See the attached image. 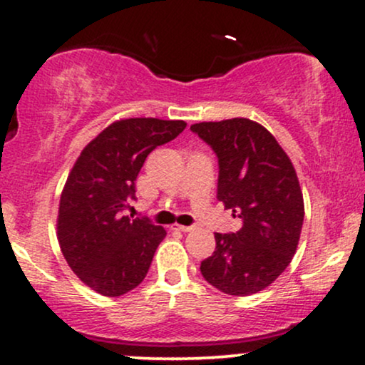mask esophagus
I'll list each match as a JSON object with an SVG mask.
<instances>
[{
    "instance_id": "34e87169",
    "label": "esophagus",
    "mask_w": 365,
    "mask_h": 365,
    "mask_svg": "<svg viewBox=\"0 0 365 365\" xmlns=\"http://www.w3.org/2000/svg\"><path fill=\"white\" fill-rule=\"evenodd\" d=\"M171 230H175V232H183V233H187V232H192V230H194V226H183V225H171L170 226Z\"/></svg>"
}]
</instances>
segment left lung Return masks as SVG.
I'll list each match as a JSON object with an SVG mask.
<instances>
[{"label":"left lung","mask_w":365,"mask_h":365,"mask_svg":"<svg viewBox=\"0 0 365 365\" xmlns=\"http://www.w3.org/2000/svg\"><path fill=\"white\" fill-rule=\"evenodd\" d=\"M190 130L217 156V200L244 221L232 235L215 233L216 250L200 262V273L228 295L261 292L299 245L305 211L297 171L273 133L254 120L200 121Z\"/></svg>","instance_id":"left-lung-1"}]
</instances>
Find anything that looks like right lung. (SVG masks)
<instances>
[{
	"label": "right lung",
	"instance_id": "obj_1",
	"mask_svg": "<svg viewBox=\"0 0 365 365\" xmlns=\"http://www.w3.org/2000/svg\"><path fill=\"white\" fill-rule=\"evenodd\" d=\"M185 127L183 120H116L82 149L70 170L56 237L63 257L91 290L120 297L144 282L166 230L121 211L135 194L148 154Z\"/></svg>",
	"mask_w": 365,
	"mask_h": 365
}]
</instances>
